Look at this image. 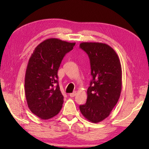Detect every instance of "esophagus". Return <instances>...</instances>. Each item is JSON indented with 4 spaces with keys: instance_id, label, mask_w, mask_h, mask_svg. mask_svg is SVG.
Here are the masks:
<instances>
[{
    "instance_id": "34e87169",
    "label": "esophagus",
    "mask_w": 149,
    "mask_h": 149,
    "mask_svg": "<svg viewBox=\"0 0 149 149\" xmlns=\"http://www.w3.org/2000/svg\"><path fill=\"white\" fill-rule=\"evenodd\" d=\"M75 95H76V91H74V92L72 93H70L69 95L71 97H74L75 96Z\"/></svg>"
}]
</instances>
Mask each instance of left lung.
Returning <instances> with one entry per match:
<instances>
[{"mask_svg":"<svg viewBox=\"0 0 149 149\" xmlns=\"http://www.w3.org/2000/svg\"><path fill=\"white\" fill-rule=\"evenodd\" d=\"M79 47L89 57L93 77L87 90L86 102L79 109L88 120L98 123L110 115L120 98L121 64L116 52L106 43L83 42Z\"/></svg>","mask_w":149,"mask_h":149,"instance_id":"1","label":"left lung"}]
</instances>
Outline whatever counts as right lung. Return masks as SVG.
<instances>
[{
	"instance_id": "right-lung-1",
	"label": "right lung",
	"mask_w": 149,
	"mask_h": 149,
	"mask_svg": "<svg viewBox=\"0 0 149 149\" xmlns=\"http://www.w3.org/2000/svg\"><path fill=\"white\" fill-rule=\"evenodd\" d=\"M75 43L49 38L38 45L28 62L25 77V94L31 111L43 120L58 115L63 96L58 81L63 58Z\"/></svg>"
}]
</instances>
